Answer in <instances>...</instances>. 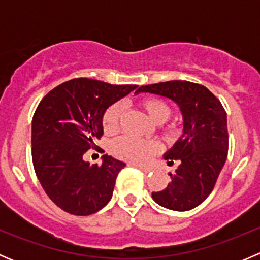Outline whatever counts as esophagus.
Masks as SVG:
<instances>
[{"label":"esophagus","instance_id":"obj_1","mask_svg":"<svg viewBox=\"0 0 260 260\" xmlns=\"http://www.w3.org/2000/svg\"><path fill=\"white\" fill-rule=\"evenodd\" d=\"M133 166H136V165H133ZM136 167H137V169H140L142 172H145V174L151 172V169H147V167H142V166H136Z\"/></svg>","mask_w":260,"mask_h":260}]
</instances>
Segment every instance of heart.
<instances>
[{
  "label": "heart",
  "mask_w": 260,
  "mask_h": 260,
  "mask_svg": "<svg viewBox=\"0 0 260 260\" xmlns=\"http://www.w3.org/2000/svg\"><path fill=\"white\" fill-rule=\"evenodd\" d=\"M140 104L149 119L157 124L169 119L171 114V108L162 99L146 98ZM123 112L124 108L122 103H115L107 109L103 115V129L107 135H113L119 131ZM159 151L161 145L157 141H142L131 137H120L111 145V152L115 157L133 164H143Z\"/></svg>",
  "instance_id": "heart-1"
}]
</instances>
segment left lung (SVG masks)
Returning a JSON list of instances; mask_svg holds the SVG:
<instances>
[{"label": "left lung", "instance_id": "obj_1", "mask_svg": "<svg viewBox=\"0 0 260 260\" xmlns=\"http://www.w3.org/2000/svg\"><path fill=\"white\" fill-rule=\"evenodd\" d=\"M136 93H151L171 99L183 118V133L165 153L167 164L179 162L171 182L152 192L158 205L175 211H187L200 205L211 193L228 157L226 112L219 99L201 84L170 80L138 88Z\"/></svg>", "mask_w": 260, "mask_h": 260}]
</instances>
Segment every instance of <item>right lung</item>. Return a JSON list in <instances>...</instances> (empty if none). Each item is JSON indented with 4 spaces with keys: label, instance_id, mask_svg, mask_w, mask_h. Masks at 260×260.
I'll return each mask as SVG.
<instances>
[{
    "label": "right lung",
    "instance_id": "obj_1",
    "mask_svg": "<svg viewBox=\"0 0 260 260\" xmlns=\"http://www.w3.org/2000/svg\"><path fill=\"white\" fill-rule=\"evenodd\" d=\"M136 88L77 78L50 90L38 106L31 129L34 169L61 210L86 216L112 199L124 162L104 154L102 165H90L84 157L103 136L107 109Z\"/></svg>",
    "mask_w": 260,
    "mask_h": 260
}]
</instances>
